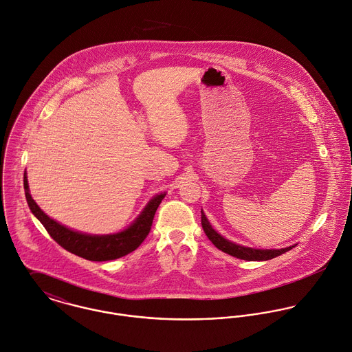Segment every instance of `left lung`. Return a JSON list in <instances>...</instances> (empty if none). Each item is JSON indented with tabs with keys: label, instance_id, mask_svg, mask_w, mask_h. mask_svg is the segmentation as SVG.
<instances>
[{
	"label": "left lung",
	"instance_id": "left-lung-1",
	"mask_svg": "<svg viewBox=\"0 0 352 352\" xmlns=\"http://www.w3.org/2000/svg\"><path fill=\"white\" fill-rule=\"evenodd\" d=\"M201 224L204 228V232L209 237V240L221 251H224L226 254H230L234 258L239 259H244V261H269L273 259L275 256H279L285 252H287L289 250H292L293 247H286V248H280V250H255V248H250V247H243L239 244H234L232 241L224 239L221 234H217L209 224L208 219L205 217L204 212H201Z\"/></svg>",
	"mask_w": 352,
	"mask_h": 352
}]
</instances>
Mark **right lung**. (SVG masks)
I'll use <instances>...</instances> for the list:
<instances>
[{"instance_id": "right-lung-1", "label": "right lung", "mask_w": 352, "mask_h": 352, "mask_svg": "<svg viewBox=\"0 0 352 352\" xmlns=\"http://www.w3.org/2000/svg\"><path fill=\"white\" fill-rule=\"evenodd\" d=\"M24 189L25 198L31 212L38 217L43 227L47 230L50 236L66 251L76 254L83 259L93 262H105L121 258L132 251H135L147 237L151 231L153 220L155 216L157 206L162 202L164 195H157L154 197L148 205L144 208L142 214L136 219V221L125 231L116 234H79L72 231L59 223L50 219L34 201L30 195L28 181L24 174Z\"/></svg>"}]
</instances>
